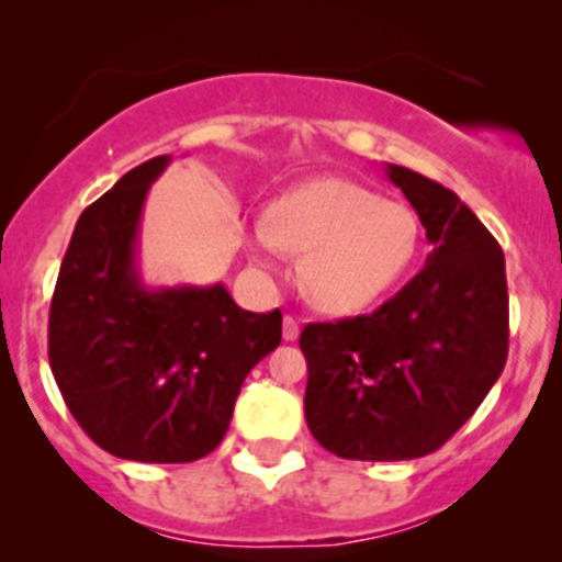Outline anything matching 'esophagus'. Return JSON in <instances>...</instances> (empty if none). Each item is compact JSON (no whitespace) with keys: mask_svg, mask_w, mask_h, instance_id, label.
Masks as SVG:
<instances>
[{"mask_svg":"<svg viewBox=\"0 0 562 562\" xmlns=\"http://www.w3.org/2000/svg\"><path fill=\"white\" fill-rule=\"evenodd\" d=\"M282 338H285V340L299 338V322H295L293 317L282 319Z\"/></svg>","mask_w":562,"mask_h":562,"instance_id":"obj_1","label":"esophagus"}]
</instances>
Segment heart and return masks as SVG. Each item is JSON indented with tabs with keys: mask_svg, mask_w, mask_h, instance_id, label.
I'll return each instance as SVG.
<instances>
[{
	"mask_svg": "<svg viewBox=\"0 0 562 562\" xmlns=\"http://www.w3.org/2000/svg\"><path fill=\"white\" fill-rule=\"evenodd\" d=\"M261 263L303 254L299 282L312 306L357 314L391 293L420 250V222L409 205L383 200L340 177L308 179L285 192L250 232Z\"/></svg>",
	"mask_w": 562,
	"mask_h": 562,
	"instance_id": "obj_1",
	"label": "heart"
}]
</instances>
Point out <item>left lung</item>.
<instances>
[{
    "label": "left lung",
    "mask_w": 562,
    "mask_h": 562,
    "mask_svg": "<svg viewBox=\"0 0 562 562\" xmlns=\"http://www.w3.org/2000/svg\"><path fill=\"white\" fill-rule=\"evenodd\" d=\"M425 227L420 274L378 312L301 333L312 436L344 460L430 454L479 409L507 359L505 254L454 192L385 164Z\"/></svg>",
    "instance_id": "left-lung-1"
}]
</instances>
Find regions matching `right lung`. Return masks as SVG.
I'll return each instance as SVG.
<instances>
[{"label":"right lung","mask_w":562,"mask_h":562,"mask_svg":"<svg viewBox=\"0 0 562 562\" xmlns=\"http://www.w3.org/2000/svg\"><path fill=\"white\" fill-rule=\"evenodd\" d=\"M169 164L145 160L83 211L49 306V367L70 415L97 447L134 462L211 454L243 380L282 338L280 308L245 312L222 282L142 280V209Z\"/></svg>","instance_id":"obj_1"}]
</instances>
